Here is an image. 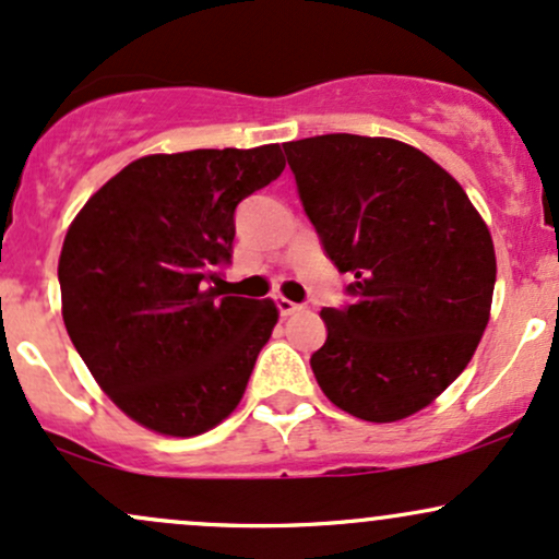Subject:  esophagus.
I'll return each instance as SVG.
<instances>
[{
    "label": "esophagus",
    "mask_w": 559,
    "mask_h": 559,
    "mask_svg": "<svg viewBox=\"0 0 559 559\" xmlns=\"http://www.w3.org/2000/svg\"><path fill=\"white\" fill-rule=\"evenodd\" d=\"M275 307H278V312L284 318L294 316V312L301 310V305H297V301H292V299H286V297H275Z\"/></svg>",
    "instance_id": "1"
}]
</instances>
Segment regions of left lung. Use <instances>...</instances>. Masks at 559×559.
<instances>
[{"label":"left lung","mask_w":559,"mask_h":559,"mask_svg":"<svg viewBox=\"0 0 559 559\" xmlns=\"http://www.w3.org/2000/svg\"><path fill=\"white\" fill-rule=\"evenodd\" d=\"M323 252L352 305L320 312L312 373L344 413L394 423L428 407L489 323L497 258L463 186L415 146L325 133L284 144Z\"/></svg>","instance_id":"left-lung-1"}]
</instances>
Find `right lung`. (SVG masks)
<instances>
[{
    "label": "right lung",
    "instance_id": "add662e5",
    "mask_svg": "<svg viewBox=\"0 0 559 559\" xmlns=\"http://www.w3.org/2000/svg\"><path fill=\"white\" fill-rule=\"evenodd\" d=\"M284 168L278 144L141 157L70 223L57 267L68 336L150 431L204 433L241 402L278 310L223 292L221 267L239 202Z\"/></svg>",
    "mask_w": 559,
    "mask_h": 559
}]
</instances>
